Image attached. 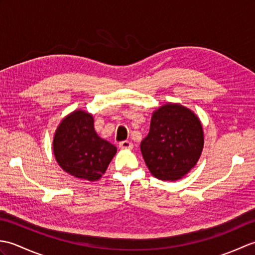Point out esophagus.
<instances>
[{
    "instance_id": "obj_1",
    "label": "esophagus",
    "mask_w": 255,
    "mask_h": 255,
    "mask_svg": "<svg viewBox=\"0 0 255 255\" xmlns=\"http://www.w3.org/2000/svg\"><path fill=\"white\" fill-rule=\"evenodd\" d=\"M132 147H133L132 142L127 141V140L119 142V148H121V149H132Z\"/></svg>"
}]
</instances>
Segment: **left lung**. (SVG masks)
I'll return each instance as SVG.
<instances>
[{
  "label": "left lung",
  "instance_id": "obj_1",
  "mask_svg": "<svg viewBox=\"0 0 255 255\" xmlns=\"http://www.w3.org/2000/svg\"><path fill=\"white\" fill-rule=\"evenodd\" d=\"M204 148L202 124L195 114L169 103L153 112L140 149L149 171L162 181H176L196 165Z\"/></svg>",
  "mask_w": 255,
  "mask_h": 255
}]
</instances>
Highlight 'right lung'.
I'll return each instance as SVG.
<instances>
[{
    "label": "right lung",
    "instance_id": "right-lung-1",
    "mask_svg": "<svg viewBox=\"0 0 255 255\" xmlns=\"http://www.w3.org/2000/svg\"><path fill=\"white\" fill-rule=\"evenodd\" d=\"M53 154L63 171L81 180L99 181L117 149L99 137L94 118L84 111H74L63 118L53 137Z\"/></svg>",
    "mask_w": 255,
    "mask_h": 255
}]
</instances>
